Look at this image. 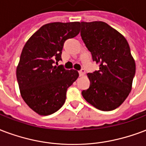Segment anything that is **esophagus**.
Masks as SVG:
<instances>
[{"label": "esophagus", "instance_id": "obj_1", "mask_svg": "<svg viewBox=\"0 0 146 146\" xmlns=\"http://www.w3.org/2000/svg\"><path fill=\"white\" fill-rule=\"evenodd\" d=\"M85 70H83V69H82L81 70L79 71V73H80V76H84V74H85Z\"/></svg>", "mask_w": 146, "mask_h": 146}]
</instances>
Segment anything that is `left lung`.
Returning <instances> with one entry per match:
<instances>
[{
  "label": "left lung",
  "instance_id": "1",
  "mask_svg": "<svg viewBox=\"0 0 146 146\" xmlns=\"http://www.w3.org/2000/svg\"><path fill=\"white\" fill-rule=\"evenodd\" d=\"M81 37L100 70L87 73L90 88L86 101L102 111L118 108L131 92L135 63L126 39L103 21L81 22Z\"/></svg>",
  "mask_w": 146,
  "mask_h": 146
}]
</instances>
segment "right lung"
Masks as SVG:
<instances>
[{
	"label": "right lung",
	"mask_w": 146,
	"mask_h": 146,
	"mask_svg": "<svg viewBox=\"0 0 146 146\" xmlns=\"http://www.w3.org/2000/svg\"><path fill=\"white\" fill-rule=\"evenodd\" d=\"M80 22L44 24L25 43L17 66L21 97L40 115L53 114L65 103L68 87L78 71L55 65L61 60L63 43L80 33Z\"/></svg>",
	"instance_id": "obj_1"
}]
</instances>
